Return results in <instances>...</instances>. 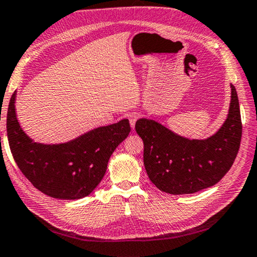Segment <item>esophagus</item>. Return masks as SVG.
<instances>
[{"mask_svg":"<svg viewBox=\"0 0 257 257\" xmlns=\"http://www.w3.org/2000/svg\"><path fill=\"white\" fill-rule=\"evenodd\" d=\"M138 118H139V114H138V112H136V111H133V112H131V114L128 115L130 125H131V127H132V128L136 127V123H137Z\"/></svg>","mask_w":257,"mask_h":257,"instance_id":"1","label":"esophagus"}]
</instances>
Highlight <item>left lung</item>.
I'll return each mask as SVG.
<instances>
[{
	"label": "left lung",
	"instance_id": "1",
	"mask_svg": "<svg viewBox=\"0 0 257 257\" xmlns=\"http://www.w3.org/2000/svg\"><path fill=\"white\" fill-rule=\"evenodd\" d=\"M227 119L212 137L190 140L158 121L140 118L136 131L143 140V163L150 181L169 194H192L217 184L236 159L241 140V118L236 88Z\"/></svg>",
	"mask_w": 257,
	"mask_h": 257
}]
</instances>
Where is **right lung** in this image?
<instances>
[{
	"mask_svg": "<svg viewBox=\"0 0 257 257\" xmlns=\"http://www.w3.org/2000/svg\"><path fill=\"white\" fill-rule=\"evenodd\" d=\"M16 91L8 108L7 132L13 158L33 185L54 199L88 196L106 173L112 152L131 131L128 119L100 126L60 145L34 142L16 115Z\"/></svg>",
	"mask_w": 257,
	"mask_h": 257,
	"instance_id": "add662e5",
	"label": "right lung"
}]
</instances>
